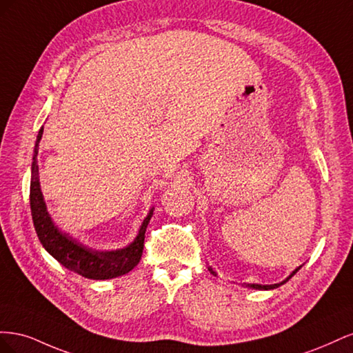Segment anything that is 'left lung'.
Instances as JSON below:
<instances>
[{
    "label": "left lung",
    "instance_id": "1",
    "mask_svg": "<svg viewBox=\"0 0 353 353\" xmlns=\"http://www.w3.org/2000/svg\"><path fill=\"white\" fill-rule=\"evenodd\" d=\"M299 270H301V266H299V268H296L290 275H288L287 276V279L284 280V281H281V283H279V284H266V285H262V284H245V287H250V288H256V290H272V288H276V287H280V285H283L284 283H287L288 280H290L292 279V276L299 271ZM209 271L213 274V275H216V272L215 271H213L212 268H210V266H209Z\"/></svg>",
    "mask_w": 353,
    "mask_h": 353
}]
</instances>
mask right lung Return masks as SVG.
<instances>
[{
    "label": "right lung",
    "mask_w": 353,
    "mask_h": 353,
    "mask_svg": "<svg viewBox=\"0 0 353 353\" xmlns=\"http://www.w3.org/2000/svg\"><path fill=\"white\" fill-rule=\"evenodd\" d=\"M44 126L41 128L35 148L34 159H32V175H30V212L32 219H34V227L38 234V239L44 249L59 261L65 268L77 272L85 279L91 280H110L128 274L134 270L141 259L144 249V237L148 222L153 216V209H150L148 215L143 221L140 230L135 240L128 244L123 249L117 250H94L88 245L79 243L77 239L70 237L68 232L59 230L54 225L51 216L47 212V205L44 201V196L41 193L39 185V172H38V150Z\"/></svg>",
    "instance_id": "add662e5"
}]
</instances>
